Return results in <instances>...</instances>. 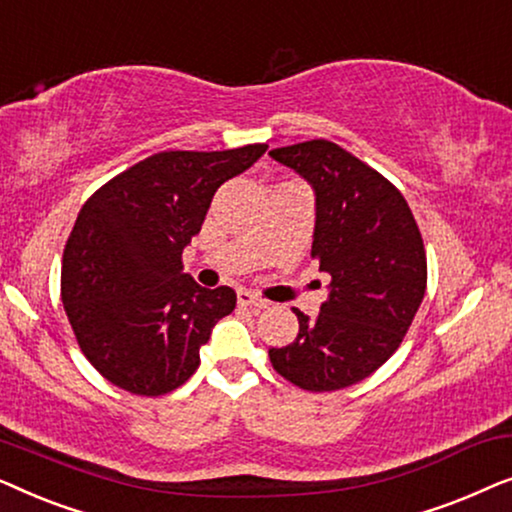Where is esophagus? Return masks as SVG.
<instances>
[{"instance_id":"34e87169","label":"esophagus","mask_w":512,"mask_h":512,"mask_svg":"<svg viewBox=\"0 0 512 512\" xmlns=\"http://www.w3.org/2000/svg\"><path fill=\"white\" fill-rule=\"evenodd\" d=\"M237 303L244 305V307H261V310H265V307H268V300L261 298L254 291H247V289L237 291Z\"/></svg>"}]
</instances>
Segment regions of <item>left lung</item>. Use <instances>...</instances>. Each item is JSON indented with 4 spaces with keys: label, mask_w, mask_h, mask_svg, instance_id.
Segmentation results:
<instances>
[{
    "label": "left lung",
    "mask_w": 512,
    "mask_h": 512,
    "mask_svg": "<svg viewBox=\"0 0 512 512\" xmlns=\"http://www.w3.org/2000/svg\"><path fill=\"white\" fill-rule=\"evenodd\" d=\"M270 156L317 193L312 258L331 275L317 319L298 317V338L270 349L284 380L338 391L366 380L401 347L426 291V251L415 216L387 177L328 139Z\"/></svg>",
    "instance_id": "obj_1"
}]
</instances>
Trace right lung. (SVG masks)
<instances>
[{"instance_id":"obj_1","label":"right lung","mask_w":512,"mask_h":512,"mask_svg":"<svg viewBox=\"0 0 512 512\" xmlns=\"http://www.w3.org/2000/svg\"><path fill=\"white\" fill-rule=\"evenodd\" d=\"M268 144L228 151H160L86 200L62 256L60 296L81 352L104 380L163 396L200 366L212 326L235 310L230 286L202 289L181 272L223 181Z\"/></svg>"}]
</instances>
